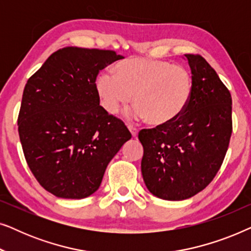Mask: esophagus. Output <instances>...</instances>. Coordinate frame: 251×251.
I'll list each match as a JSON object with an SVG mask.
<instances>
[{"label":"esophagus","mask_w":251,"mask_h":251,"mask_svg":"<svg viewBox=\"0 0 251 251\" xmlns=\"http://www.w3.org/2000/svg\"><path fill=\"white\" fill-rule=\"evenodd\" d=\"M128 128H129V131L131 132V136L133 137V138H136L137 135H138V129L135 128V126H129Z\"/></svg>","instance_id":"1"}]
</instances>
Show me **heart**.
Here are the masks:
<instances>
[{
  "label": "heart",
  "instance_id": "obj_1",
  "mask_svg": "<svg viewBox=\"0 0 251 251\" xmlns=\"http://www.w3.org/2000/svg\"><path fill=\"white\" fill-rule=\"evenodd\" d=\"M193 76L186 67L166 60L131 57L116 64L114 75L100 73L96 91L101 107L116 114L131 101L132 115L164 126L179 119L193 95Z\"/></svg>",
  "mask_w": 251,
  "mask_h": 251
}]
</instances>
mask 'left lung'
<instances>
[{"instance_id": "1", "label": "left lung", "mask_w": 251, "mask_h": 251, "mask_svg": "<svg viewBox=\"0 0 251 251\" xmlns=\"http://www.w3.org/2000/svg\"><path fill=\"white\" fill-rule=\"evenodd\" d=\"M193 76L186 111L164 126L143 129L142 174L155 197L180 201L204 190L218 173L232 135V97L200 54H185Z\"/></svg>"}]
</instances>
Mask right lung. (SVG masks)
Returning a JSON list of instances; mask_svg holds the SVG:
<instances>
[{
	"label": "right lung",
	"mask_w": 251,
	"mask_h": 251,
	"mask_svg": "<svg viewBox=\"0 0 251 251\" xmlns=\"http://www.w3.org/2000/svg\"><path fill=\"white\" fill-rule=\"evenodd\" d=\"M112 50L66 47L28 78L18 131L30 171L44 190L83 199L100 186L105 170L131 133L99 105V71L122 59Z\"/></svg>",
	"instance_id": "1"
}]
</instances>
